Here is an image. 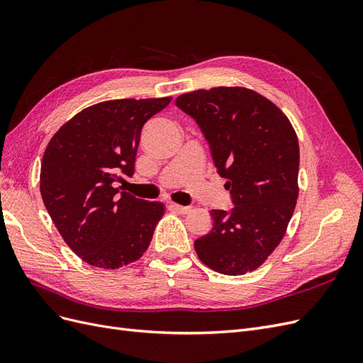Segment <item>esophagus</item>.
I'll use <instances>...</instances> for the list:
<instances>
[{"instance_id": "34e87169", "label": "esophagus", "mask_w": 363, "mask_h": 363, "mask_svg": "<svg viewBox=\"0 0 363 363\" xmlns=\"http://www.w3.org/2000/svg\"><path fill=\"white\" fill-rule=\"evenodd\" d=\"M169 207L172 208L174 212H179V213H188L191 211L189 206H182V204H177V203H171Z\"/></svg>"}]
</instances>
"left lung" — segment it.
I'll use <instances>...</instances> for the list:
<instances>
[{"label": "left lung", "instance_id": "8db88e82", "mask_svg": "<svg viewBox=\"0 0 363 363\" xmlns=\"http://www.w3.org/2000/svg\"><path fill=\"white\" fill-rule=\"evenodd\" d=\"M175 103L199 123L235 203L230 212H211L213 227L195 240L196 255L225 276L255 271L281 242L298 199L300 147L291 121L242 86L199 89Z\"/></svg>", "mask_w": 363, "mask_h": 363}]
</instances>
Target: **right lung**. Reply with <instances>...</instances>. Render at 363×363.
<instances>
[{
  "label": "right lung",
  "mask_w": 363,
  "mask_h": 363,
  "mask_svg": "<svg viewBox=\"0 0 363 363\" xmlns=\"http://www.w3.org/2000/svg\"><path fill=\"white\" fill-rule=\"evenodd\" d=\"M172 96L103 101L54 133L40 164L43 204L67 245L86 263L118 269L144 256L164 204L121 192L133 175L140 131Z\"/></svg>",
  "instance_id": "add662e5"
}]
</instances>
